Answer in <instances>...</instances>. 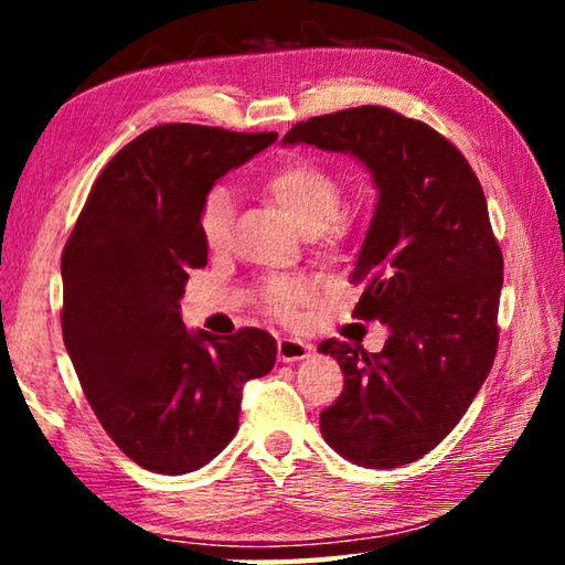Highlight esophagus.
<instances>
[{
  "mask_svg": "<svg viewBox=\"0 0 565 565\" xmlns=\"http://www.w3.org/2000/svg\"><path fill=\"white\" fill-rule=\"evenodd\" d=\"M311 343H306L301 339H291V337H284L279 339V343H276V356H279V361L289 363V361H301L311 353Z\"/></svg>",
  "mask_w": 565,
  "mask_h": 565,
  "instance_id": "obj_1",
  "label": "esophagus"
}]
</instances>
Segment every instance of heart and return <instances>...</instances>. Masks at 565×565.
<instances>
[{
  "mask_svg": "<svg viewBox=\"0 0 565 565\" xmlns=\"http://www.w3.org/2000/svg\"><path fill=\"white\" fill-rule=\"evenodd\" d=\"M264 189L269 191L296 226L306 234H323L337 238L343 232V186L327 167L309 159H291L274 167L264 177ZM234 204L224 184L212 186L199 204V234L216 248L226 244L232 232ZM301 301V289L286 279H269L262 286V303L274 317H291L296 303Z\"/></svg>",
  "mask_w": 565,
  "mask_h": 565,
  "instance_id": "obj_1",
  "label": "heart"
}]
</instances>
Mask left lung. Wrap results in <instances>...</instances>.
<instances>
[{
	"label": "left lung",
	"mask_w": 565,
	"mask_h": 565,
	"mask_svg": "<svg viewBox=\"0 0 565 565\" xmlns=\"http://www.w3.org/2000/svg\"><path fill=\"white\" fill-rule=\"evenodd\" d=\"M284 145L349 151L379 186L353 317L386 323L391 337L379 353L321 343L343 371L321 434L353 463L416 461L454 431L499 349L503 254L481 181L428 124L371 104L294 124Z\"/></svg>",
	"instance_id": "left-lung-1"
}]
</instances>
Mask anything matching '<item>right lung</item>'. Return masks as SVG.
I'll list each match as a JSON object with an SVG mask.
<instances>
[{
    "label": "right lung",
    "instance_id": "1",
    "mask_svg": "<svg viewBox=\"0 0 565 565\" xmlns=\"http://www.w3.org/2000/svg\"><path fill=\"white\" fill-rule=\"evenodd\" d=\"M276 131L159 124L111 157L62 254V333L104 431L134 463L179 476L232 441L248 379L269 374L264 329L189 333L179 301L206 266L199 204Z\"/></svg>",
    "mask_w": 565,
    "mask_h": 565
}]
</instances>
